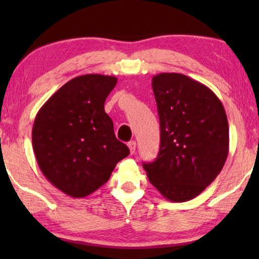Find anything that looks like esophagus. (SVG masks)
Instances as JSON below:
<instances>
[{
  "label": "esophagus",
  "instance_id": "34e87169",
  "mask_svg": "<svg viewBox=\"0 0 259 259\" xmlns=\"http://www.w3.org/2000/svg\"><path fill=\"white\" fill-rule=\"evenodd\" d=\"M128 147H129L131 154H135V152H136V142H135V140L128 143Z\"/></svg>",
  "mask_w": 259,
  "mask_h": 259
}]
</instances>
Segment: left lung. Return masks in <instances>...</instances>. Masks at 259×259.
Returning a JSON list of instances; mask_svg holds the SVG:
<instances>
[{
    "label": "left lung",
    "mask_w": 259,
    "mask_h": 259,
    "mask_svg": "<svg viewBox=\"0 0 259 259\" xmlns=\"http://www.w3.org/2000/svg\"><path fill=\"white\" fill-rule=\"evenodd\" d=\"M160 117V151L143 166L166 200L194 199L222 171L229 155L224 106L207 85L179 73L152 78Z\"/></svg>",
    "instance_id": "8db88e82"
}]
</instances>
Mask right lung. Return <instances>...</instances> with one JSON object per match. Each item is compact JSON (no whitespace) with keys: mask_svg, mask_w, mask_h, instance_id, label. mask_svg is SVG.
Listing matches in <instances>:
<instances>
[{"mask_svg":"<svg viewBox=\"0 0 259 259\" xmlns=\"http://www.w3.org/2000/svg\"><path fill=\"white\" fill-rule=\"evenodd\" d=\"M115 76L85 74L56 91L35 116L32 143L42 174L72 198H84L106 183L129 155L117 140L104 104Z\"/></svg>","mask_w":259,"mask_h":259,"instance_id":"1","label":"right lung"}]
</instances>
